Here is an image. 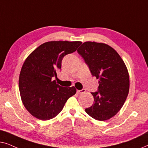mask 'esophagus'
I'll return each instance as SVG.
<instances>
[{
	"label": "esophagus",
	"mask_w": 148,
	"mask_h": 148,
	"mask_svg": "<svg viewBox=\"0 0 148 148\" xmlns=\"http://www.w3.org/2000/svg\"><path fill=\"white\" fill-rule=\"evenodd\" d=\"M77 92L78 94H83V93L86 92V90H85V89H82V90H77Z\"/></svg>",
	"instance_id": "obj_1"
}]
</instances>
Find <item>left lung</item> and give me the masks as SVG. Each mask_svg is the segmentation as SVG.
I'll list each match as a JSON object with an SVG mask.
<instances>
[{
  "mask_svg": "<svg viewBox=\"0 0 148 148\" xmlns=\"http://www.w3.org/2000/svg\"><path fill=\"white\" fill-rule=\"evenodd\" d=\"M91 73L99 79L98 91L92 92L94 104L86 112L96 120L110 119L121 110L128 96L129 75L120 55L104 43L86 42L77 49Z\"/></svg>",
  "mask_w": 148,
  "mask_h": 148,
  "instance_id": "obj_1",
  "label": "left lung"
}]
</instances>
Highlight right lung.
Instances as JSON below:
<instances>
[{"label":"right lung","instance_id":"right-lung-1","mask_svg":"<svg viewBox=\"0 0 148 148\" xmlns=\"http://www.w3.org/2000/svg\"><path fill=\"white\" fill-rule=\"evenodd\" d=\"M81 44L79 41L47 42L26 58L20 72L19 88L22 102L32 116L42 121L53 119L75 94V87H62L52 78L57 76L64 56L76 51Z\"/></svg>","mask_w":148,"mask_h":148}]
</instances>
